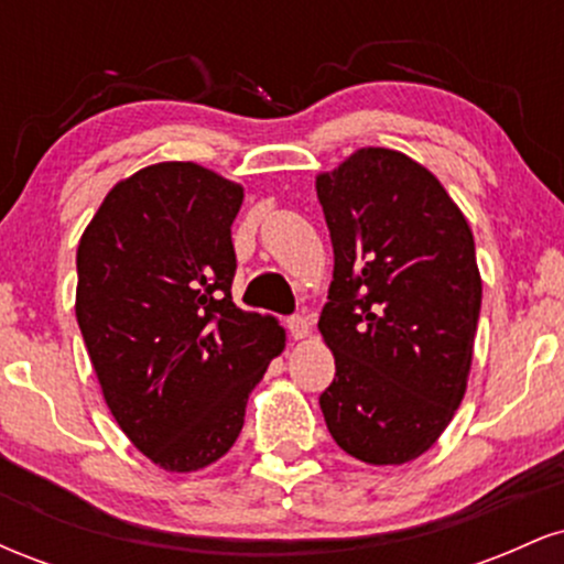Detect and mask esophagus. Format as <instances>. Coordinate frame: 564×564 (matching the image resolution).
<instances>
[{
    "label": "esophagus",
    "mask_w": 564,
    "mask_h": 564,
    "mask_svg": "<svg viewBox=\"0 0 564 564\" xmlns=\"http://www.w3.org/2000/svg\"><path fill=\"white\" fill-rule=\"evenodd\" d=\"M286 326L294 339H304V336H310V323L304 315H291V318L286 321Z\"/></svg>",
    "instance_id": "esophagus-1"
}]
</instances>
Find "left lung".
<instances>
[{"label":"left lung","mask_w":564,"mask_h":564,"mask_svg":"<svg viewBox=\"0 0 564 564\" xmlns=\"http://www.w3.org/2000/svg\"><path fill=\"white\" fill-rule=\"evenodd\" d=\"M315 191L334 246L323 419L349 456L405 464L467 392L482 302L475 238L435 174L390 148H360Z\"/></svg>","instance_id":"8db88e82"}]
</instances>
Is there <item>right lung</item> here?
<instances>
[{
    "mask_svg": "<svg viewBox=\"0 0 564 564\" xmlns=\"http://www.w3.org/2000/svg\"><path fill=\"white\" fill-rule=\"evenodd\" d=\"M243 187L193 161L111 187L76 251V321L116 424L166 471L215 464L286 332L232 302Z\"/></svg>",
    "mask_w": 564,
    "mask_h": 564,
    "instance_id": "add662e5",
    "label": "right lung"
}]
</instances>
